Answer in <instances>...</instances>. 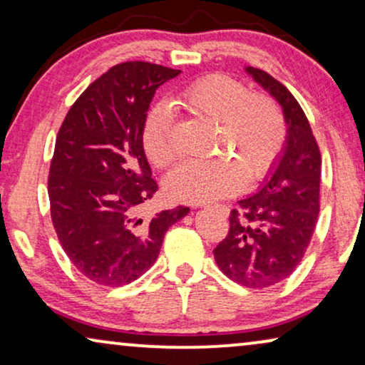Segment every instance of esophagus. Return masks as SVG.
Listing matches in <instances>:
<instances>
[{
	"instance_id": "1",
	"label": "esophagus",
	"mask_w": 365,
	"mask_h": 365,
	"mask_svg": "<svg viewBox=\"0 0 365 365\" xmlns=\"http://www.w3.org/2000/svg\"><path fill=\"white\" fill-rule=\"evenodd\" d=\"M219 209H221V211H229L227 206H219Z\"/></svg>"
}]
</instances>
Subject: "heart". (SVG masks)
I'll return each mask as SVG.
<instances>
[{
    "mask_svg": "<svg viewBox=\"0 0 365 365\" xmlns=\"http://www.w3.org/2000/svg\"><path fill=\"white\" fill-rule=\"evenodd\" d=\"M174 106L192 118L214 124L219 156L228 161L184 163L169 174L166 189L176 201L201 204L241 191L244 178L256 182L276 161L286 141L281 108L264 94H251L237 79L211 74L184 89ZM149 161L166 168L176 159L173 118L166 106L154 108L143 129Z\"/></svg>",
    "mask_w": 365,
    "mask_h": 365,
    "instance_id": "1",
    "label": "heart"
}]
</instances>
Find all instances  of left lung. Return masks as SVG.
Returning <instances> with one entry per match:
<instances>
[{"mask_svg":"<svg viewBox=\"0 0 365 365\" xmlns=\"http://www.w3.org/2000/svg\"><path fill=\"white\" fill-rule=\"evenodd\" d=\"M246 73L282 108L287 136L257 191L231 211L229 232L214 259L231 281L264 289L291 276L306 254L319 216L322 161L291 91L262 69L247 66Z\"/></svg>","mask_w":365,"mask_h":365,"instance_id":"obj_1","label":"left lung"}]
</instances>
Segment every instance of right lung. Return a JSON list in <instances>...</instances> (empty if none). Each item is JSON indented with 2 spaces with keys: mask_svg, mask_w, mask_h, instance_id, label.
<instances>
[{
  "mask_svg": "<svg viewBox=\"0 0 365 365\" xmlns=\"http://www.w3.org/2000/svg\"><path fill=\"white\" fill-rule=\"evenodd\" d=\"M181 73L144 61L116 64L89 84L59 128L48 194L59 242L89 281L121 287L156 262L178 206L143 217L158 191L143 148L156 89Z\"/></svg>",
  "mask_w": 365,
  "mask_h": 365,
  "instance_id": "obj_1",
  "label": "right lung"
}]
</instances>
